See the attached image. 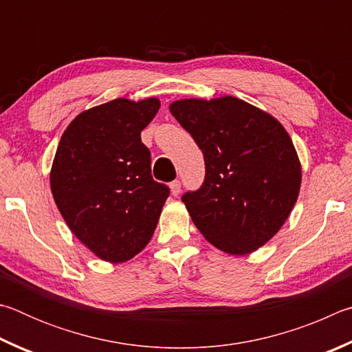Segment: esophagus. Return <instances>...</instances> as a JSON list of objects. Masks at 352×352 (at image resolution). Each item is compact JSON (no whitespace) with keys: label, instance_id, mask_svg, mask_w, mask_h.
Masks as SVG:
<instances>
[{"label":"esophagus","instance_id":"34e87169","mask_svg":"<svg viewBox=\"0 0 352 352\" xmlns=\"http://www.w3.org/2000/svg\"><path fill=\"white\" fill-rule=\"evenodd\" d=\"M170 188H171V193L175 196L179 195L181 193V181H173L170 184Z\"/></svg>","mask_w":352,"mask_h":352}]
</instances>
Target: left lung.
I'll return each instance as SVG.
<instances>
[{
	"label": "left lung",
	"instance_id": "8db88e82",
	"mask_svg": "<svg viewBox=\"0 0 352 352\" xmlns=\"http://www.w3.org/2000/svg\"><path fill=\"white\" fill-rule=\"evenodd\" d=\"M170 111L204 154V182L182 196L195 226L230 255L261 248L285 224L301 186V165L286 129L230 96L184 98Z\"/></svg>",
	"mask_w": 352,
	"mask_h": 352
}]
</instances>
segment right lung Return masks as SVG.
I'll use <instances>...</instances> for the list:
<instances>
[{
  "mask_svg": "<svg viewBox=\"0 0 352 352\" xmlns=\"http://www.w3.org/2000/svg\"><path fill=\"white\" fill-rule=\"evenodd\" d=\"M156 97L116 98L80 113L60 139L51 170L55 204L67 227L100 260L123 263L150 241L170 188L151 176L140 131Z\"/></svg>",
  "mask_w": 352,
  "mask_h": 352,
  "instance_id": "add662e5",
  "label": "right lung"
}]
</instances>
